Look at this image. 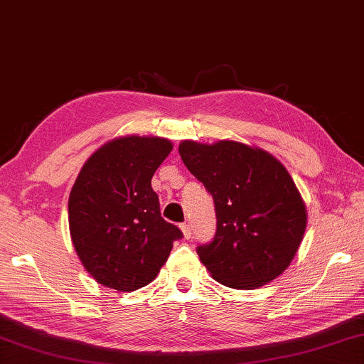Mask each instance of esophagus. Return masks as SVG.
Returning a JSON list of instances; mask_svg holds the SVG:
<instances>
[{"label":"esophagus","mask_w":364,"mask_h":364,"mask_svg":"<svg viewBox=\"0 0 364 364\" xmlns=\"http://www.w3.org/2000/svg\"><path fill=\"white\" fill-rule=\"evenodd\" d=\"M181 230H183V235H184V239H191V228H189V224L188 223H183L181 224Z\"/></svg>","instance_id":"obj_1"}]
</instances>
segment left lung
<instances>
[{
    "instance_id": "left-lung-1",
    "label": "left lung",
    "mask_w": 364,
    "mask_h": 364,
    "mask_svg": "<svg viewBox=\"0 0 364 364\" xmlns=\"http://www.w3.org/2000/svg\"><path fill=\"white\" fill-rule=\"evenodd\" d=\"M178 151L215 202V237L197 247L211 277L234 289L277 279L307 226L306 205L287 168L272 154L239 141L184 140Z\"/></svg>"
}]
</instances>
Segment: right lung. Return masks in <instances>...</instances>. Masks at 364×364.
Segmentation results:
<instances>
[{
	"label": "right lung",
	"mask_w": 364,
	"mask_h": 364,
	"mask_svg": "<svg viewBox=\"0 0 364 364\" xmlns=\"http://www.w3.org/2000/svg\"><path fill=\"white\" fill-rule=\"evenodd\" d=\"M161 136H122L103 144L70 193L73 245L103 287L135 291L153 282L183 232L161 216L151 178L170 154Z\"/></svg>",
	"instance_id": "obj_1"
}]
</instances>
